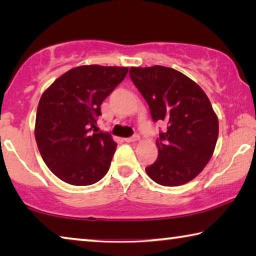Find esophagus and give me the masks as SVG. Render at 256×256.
I'll list each match as a JSON object with an SVG mask.
<instances>
[{
    "mask_svg": "<svg viewBox=\"0 0 256 256\" xmlns=\"http://www.w3.org/2000/svg\"><path fill=\"white\" fill-rule=\"evenodd\" d=\"M138 140H140V136H133L131 138H125V141H126V142H136Z\"/></svg>",
    "mask_w": 256,
    "mask_h": 256,
    "instance_id": "esophagus-1",
    "label": "esophagus"
}]
</instances>
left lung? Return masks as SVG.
I'll return each instance as SVG.
<instances>
[{"label": "left lung", "mask_w": 256, "mask_h": 256, "mask_svg": "<svg viewBox=\"0 0 256 256\" xmlns=\"http://www.w3.org/2000/svg\"><path fill=\"white\" fill-rule=\"evenodd\" d=\"M130 78L148 102L154 122L167 131L156 141L158 158L146 168L162 186H180L200 174L216 148L219 122L209 98L192 79L172 68H130Z\"/></svg>", "instance_id": "left-lung-1"}]
</instances>
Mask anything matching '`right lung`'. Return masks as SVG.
<instances>
[{
    "mask_svg": "<svg viewBox=\"0 0 256 256\" xmlns=\"http://www.w3.org/2000/svg\"><path fill=\"white\" fill-rule=\"evenodd\" d=\"M128 68L80 66L58 78L42 94L34 138L46 166L76 186L97 183L110 170L116 142L98 132L100 105Z\"/></svg>",
    "mask_w": 256,
    "mask_h": 256,
    "instance_id": "right-lung-1",
    "label": "right lung"
}]
</instances>
